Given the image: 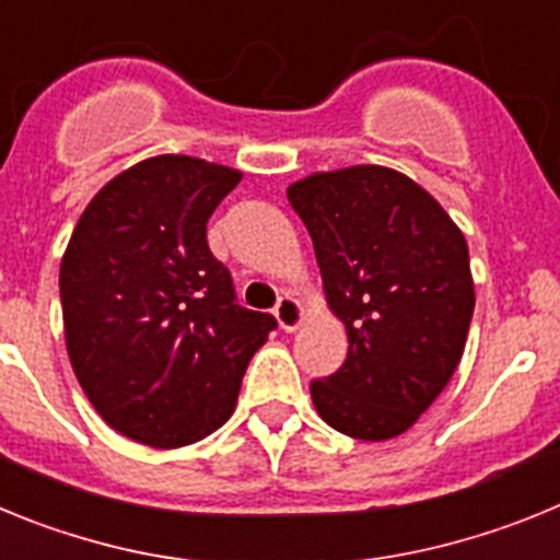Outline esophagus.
Here are the masks:
<instances>
[{
    "mask_svg": "<svg viewBox=\"0 0 560 560\" xmlns=\"http://www.w3.org/2000/svg\"><path fill=\"white\" fill-rule=\"evenodd\" d=\"M275 316H277V323H280V328L289 330V334H291V330H296L300 325H303L305 308H303V303L296 300V296L283 294L280 300H277Z\"/></svg>",
    "mask_w": 560,
    "mask_h": 560,
    "instance_id": "esophagus-1",
    "label": "esophagus"
}]
</instances>
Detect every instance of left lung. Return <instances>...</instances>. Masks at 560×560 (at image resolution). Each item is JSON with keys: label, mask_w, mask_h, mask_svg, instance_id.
I'll return each instance as SVG.
<instances>
[{"label": "left lung", "mask_w": 560, "mask_h": 560, "mask_svg": "<svg viewBox=\"0 0 560 560\" xmlns=\"http://www.w3.org/2000/svg\"><path fill=\"white\" fill-rule=\"evenodd\" d=\"M285 192L350 341L345 364L311 384L316 412L348 438H398L463 359L477 300L465 235L432 192L384 165L311 173Z\"/></svg>", "instance_id": "obj_1"}]
</instances>
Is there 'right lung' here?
Here are the masks:
<instances>
[{
	"mask_svg": "<svg viewBox=\"0 0 560 560\" xmlns=\"http://www.w3.org/2000/svg\"><path fill=\"white\" fill-rule=\"evenodd\" d=\"M241 171L162 153L95 192L61 257L67 353L114 432L179 448L230 420L275 316L235 303L207 221Z\"/></svg>",
	"mask_w": 560,
	"mask_h": 560,
	"instance_id": "obj_1",
	"label": "right lung"
}]
</instances>
